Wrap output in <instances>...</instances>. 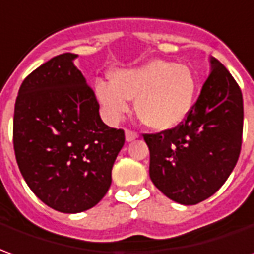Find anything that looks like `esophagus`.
Here are the masks:
<instances>
[{"label": "esophagus", "mask_w": 254, "mask_h": 254, "mask_svg": "<svg viewBox=\"0 0 254 254\" xmlns=\"http://www.w3.org/2000/svg\"><path fill=\"white\" fill-rule=\"evenodd\" d=\"M125 139H127V141H133L134 139H137V133H134L132 130H127L125 132Z\"/></svg>", "instance_id": "esophagus-1"}]
</instances>
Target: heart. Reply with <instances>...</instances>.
<instances>
[{
	"instance_id": "b5f03b06",
	"label": "heart",
	"mask_w": 254,
	"mask_h": 254,
	"mask_svg": "<svg viewBox=\"0 0 254 254\" xmlns=\"http://www.w3.org/2000/svg\"><path fill=\"white\" fill-rule=\"evenodd\" d=\"M197 77L192 69L175 62L153 60L140 66L117 69L111 83L98 82L94 96L105 120L120 122L129 113V100L143 125L165 132L182 125L192 113Z\"/></svg>"
}]
</instances>
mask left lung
Masks as SVG:
<instances>
[{
  "label": "left lung",
  "mask_w": 254,
  "mask_h": 254,
  "mask_svg": "<svg viewBox=\"0 0 254 254\" xmlns=\"http://www.w3.org/2000/svg\"><path fill=\"white\" fill-rule=\"evenodd\" d=\"M242 130V91L228 69L210 57V75L185 122L172 130L144 134L151 182L179 204L208 199L235 168Z\"/></svg>",
  "instance_id": "1"
}]
</instances>
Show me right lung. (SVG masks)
Instances as JSON below:
<instances>
[{
    "label": "right lung",
    "mask_w": 254,
    "mask_h": 254,
    "mask_svg": "<svg viewBox=\"0 0 254 254\" xmlns=\"http://www.w3.org/2000/svg\"><path fill=\"white\" fill-rule=\"evenodd\" d=\"M72 53L57 55L23 80L15 103L13 149L26 184L57 211L94 207L111 186L125 143L100 118L96 96Z\"/></svg>",
    "instance_id": "add662e5"
}]
</instances>
